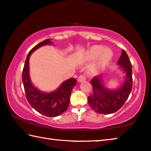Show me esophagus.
Segmentation results:
<instances>
[{
    "label": "esophagus",
    "instance_id": "34e87169",
    "mask_svg": "<svg viewBox=\"0 0 151 151\" xmlns=\"http://www.w3.org/2000/svg\"><path fill=\"white\" fill-rule=\"evenodd\" d=\"M85 79H86V78H85V76L84 75H80L78 77L77 81H78V83H81V82L85 81Z\"/></svg>",
    "mask_w": 151,
    "mask_h": 151
}]
</instances>
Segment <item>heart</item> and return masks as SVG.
<instances>
[{
	"label": "heart",
	"instance_id": "b5f03b06",
	"mask_svg": "<svg viewBox=\"0 0 151 151\" xmlns=\"http://www.w3.org/2000/svg\"><path fill=\"white\" fill-rule=\"evenodd\" d=\"M113 55L112 50L109 47H104L102 45H94L91 47L86 53V59L88 61L96 59L97 60L91 68V72H96L102 69L106 66Z\"/></svg>",
	"mask_w": 151,
	"mask_h": 151
}]
</instances>
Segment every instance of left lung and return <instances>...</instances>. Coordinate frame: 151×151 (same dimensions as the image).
Wrapping results in <instances>:
<instances>
[{"label":"left lung","instance_id":"left-lung-1","mask_svg":"<svg viewBox=\"0 0 151 151\" xmlns=\"http://www.w3.org/2000/svg\"><path fill=\"white\" fill-rule=\"evenodd\" d=\"M118 68L124 74L123 82L114 89L105 86L104 75L96 76L90 81L93 87V92L87 102L89 106L99 114H109L114 113L121 109L127 100L132 89V70L127 53L122 49L121 57L117 62Z\"/></svg>","mask_w":151,"mask_h":151}]
</instances>
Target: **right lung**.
Wrapping results in <instances>:
<instances>
[{
    "instance_id": "obj_1",
    "label": "right lung",
    "mask_w": 151,
    "mask_h": 151,
    "mask_svg": "<svg viewBox=\"0 0 151 151\" xmlns=\"http://www.w3.org/2000/svg\"><path fill=\"white\" fill-rule=\"evenodd\" d=\"M48 45H53L50 39L39 42L28 53L22 73V81L27 100L33 109L46 116L55 117L64 113L68 109L71 91L76 81L75 78H69L62 83L57 89L49 92L42 91L33 85L30 76V57L37 49Z\"/></svg>"
}]
</instances>
